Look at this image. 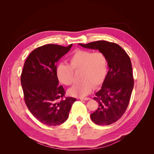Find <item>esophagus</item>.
Listing matches in <instances>:
<instances>
[{
  "label": "esophagus",
  "instance_id": "34e87169",
  "mask_svg": "<svg viewBox=\"0 0 154 154\" xmlns=\"http://www.w3.org/2000/svg\"><path fill=\"white\" fill-rule=\"evenodd\" d=\"M79 99H80V100H85V101H87V100H91L90 97H80Z\"/></svg>",
  "mask_w": 154,
  "mask_h": 154
}]
</instances>
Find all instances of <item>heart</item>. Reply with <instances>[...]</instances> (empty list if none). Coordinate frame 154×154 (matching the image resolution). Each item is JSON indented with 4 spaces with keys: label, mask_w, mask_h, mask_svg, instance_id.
<instances>
[{
    "label": "heart",
    "mask_w": 154,
    "mask_h": 154,
    "mask_svg": "<svg viewBox=\"0 0 154 154\" xmlns=\"http://www.w3.org/2000/svg\"><path fill=\"white\" fill-rule=\"evenodd\" d=\"M80 71V83L68 90L69 95L83 97L103 84L108 72V60L102 52L93 53L87 50H76L69 59V65L60 63L56 69L58 80L66 85L73 82L74 72Z\"/></svg>",
    "instance_id": "heart-1"
}]
</instances>
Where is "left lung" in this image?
I'll use <instances>...</instances> for the list:
<instances>
[{"instance_id":"left-lung-1","label":"left lung","mask_w":154,"mask_h":154,"mask_svg":"<svg viewBox=\"0 0 154 154\" xmlns=\"http://www.w3.org/2000/svg\"><path fill=\"white\" fill-rule=\"evenodd\" d=\"M79 45L98 50L106 55L109 70L101 89L93 98L98 103V107L91 114V118L99 125L114 123L127 110L132 94L134 78L131 60L125 50L115 43L99 40Z\"/></svg>"}]
</instances>
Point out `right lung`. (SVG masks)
<instances>
[{
  "instance_id": "obj_1",
  "label": "right lung",
  "mask_w": 154,
  "mask_h": 154,
  "mask_svg": "<svg viewBox=\"0 0 154 154\" xmlns=\"http://www.w3.org/2000/svg\"><path fill=\"white\" fill-rule=\"evenodd\" d=\"M72 45L41 46L29 54L23 67L20 80L26 104L44 125L57 126L64 123L76 100L72 97L62 99L66 92L62 85L59 86L56 74V65Z\"/></svg>"
}]
</instances>
